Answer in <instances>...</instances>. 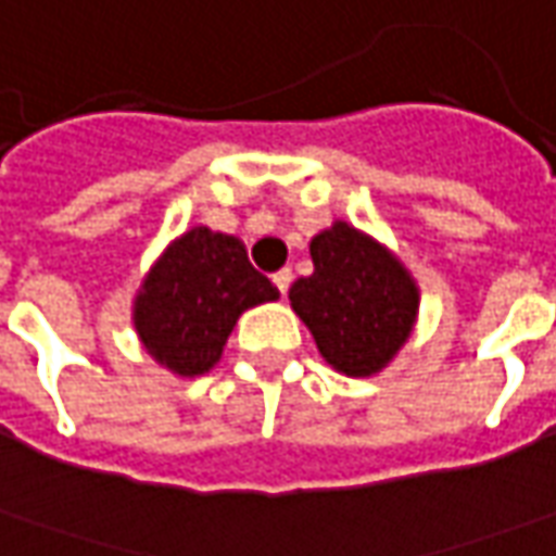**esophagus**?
<instances>
[{
  "instance_id": "34e87169",
  "label": "esophagus",
  "mask_w": 556,
  "mask_h": 556,
  "mask_svg": "<svg viewBox=\"0 0 556 556\" xmlns=\"http://www.w3.org/2000/svg\"><path fill=\"white\" fill-rule=\"evenodd\" d=\"M290 281H293V271H290V269H278L275 275H271V285L278 287V293H281V296H287V290H290Z\"/></svg>"
}]
</instances>
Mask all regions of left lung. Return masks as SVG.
<instances>
[{"label": "left lung", "mask_w": 556, "mask_h": 556, "mask_svg": "<svg viewBox=\"0 0 556 556\" xmlns=\"http://www.w3.org/2000/svg\"><path fill=\"white\" fill-rule=\"evenodd\" d=\"M312 260L315 271L290 287L293 312L329 366L354 378L375 375L412 332L415 281L396 256L342 220L312 239Z\"/></svg>", "instance_id": "obj_1"}]
</instances>
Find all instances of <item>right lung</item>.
I'll use <instances>...</instances> for the list:
<instances>
[{"instance_id":"obj_1","label":"right lung","mask_w":556,"mask_h":556,"mask_svg":"<svg viewBox=\"0 0 556 556\" xmlns=\"http://www.w3.org/2000/svg\"><path fill=\"white\" fill-rule=\"evenodd\" d=\"M278 300L239 239L197 227L172 241L136 296L141 344L175 375H202L224 354L244 308Z\"/></svg>"}]
</instances>
